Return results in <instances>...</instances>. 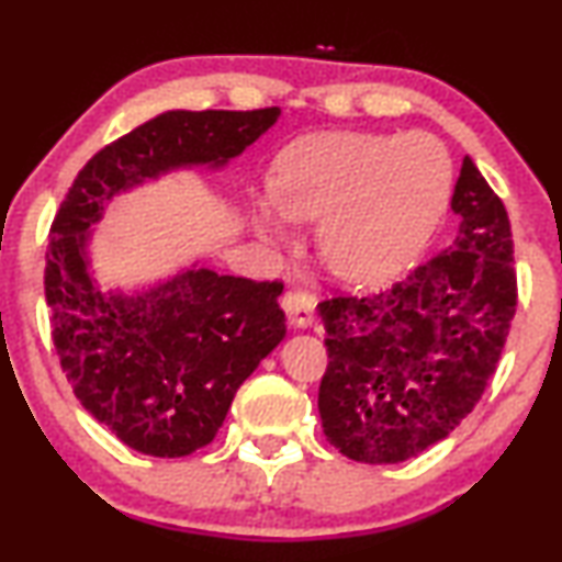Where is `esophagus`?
<instances>
[{"label": "esophagus", "mask_w": 562, "mask_h": 562, "mask_svg": "<svg viewBox=\"0 0 562 562\" xmlns=\"http://www.w3.org/2000/svg\"><path fill=\"white\" fill-rule=\"evenodd\" d=\"M283 312H286L289 322L299 329H306L312 327L314 322V296L306 294V291H299V289H291L283 294Z\"/></svg>", "instance_id": "34e87169"}]
</instances>
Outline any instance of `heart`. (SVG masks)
Masks as SVG:
<instances>
[{
	"mask_svg": "<svg viewBox=\"0 0 562 562\" xmlns=\"http://www.w3.org/2000/svg\"><path fill=\"white\" fill-rule=\"evenodd\" d=\"M452 166L432 135L312 133L279 156L271 196L252 204L263 240L316 222L317 252L337 279L373 286L402 273L440 225Z\"/></svg>",
	"mask_w": 562,
	"mask_h": 562,
	"instance_id": "heart-1",
	"label": "heart"
}]
</instances>
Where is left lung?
I'll return each instance as SVG.
<instances>
[{
    "label": "left lung",
    "mask_w": 562,
    "mask_h": 562,
    "mask_svg": "<svg viewBox=\"0 0 562 562\" xmlns=\"http://www.w3.org/2000/svg\"><path fill=\"white\" fill-rule=\"evenodd\" d=\"M450 206L460 229L440 256L381 294L317 306L322 429L358 463H402L445 440L496 373L517 310L512 225L468 156Z\"/></svg>",
    "instance_id": "left-lung-1"
}]
</instances>
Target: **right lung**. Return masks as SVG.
I'll list each match as a JSON object with an SVG mask.
<instances>
[{"instance_id": "obj_1", "label": "right lung", "mask_w": 562, "mask_h": 562, "mask_svg": "<svg viewBox=\"0 0 562 562\" xmlns=\"http://www.w3.org/2000/svg\"><path fill=\"white\" fill-rule=\"evenodd\" d=\"M279 117V106L158 114L99 150L53 220L45 299L60 366L83 409L143 456L183 458L214 440L237 389L286 335L283 283L194 260L148 286L102 289L91 227L114 196L160 176L220 171Z\"/></svg>"}]
</instances>
